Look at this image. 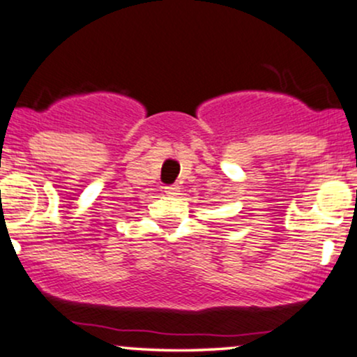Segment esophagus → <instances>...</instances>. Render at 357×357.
I'll use <instances>...</instances> for the list:
<instances>
[{
	"instance_id": "esophagus-1",
	"label": "esophagus",
	"mask_w": 357,
	"mask_h": 357,
	"mask_svg": "<svg viewBox=\"0 0 357 357\" xmlns=\"http://www.w3.org/2000/svg\"><path fill=\"white\" fill-rule=\"evenodd\" d=\"M179 190H181V188H179L178 184H171V186L165 188V192L167 196H176V195H179Z\"/></svg>"
}]
</instances>
